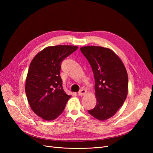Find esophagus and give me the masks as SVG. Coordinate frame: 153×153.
I'll return each mask as SVG.
<instances>
[{
    "mask_svg": "<svg viewBox=\"0 0 153 153\" xmlns=\"http://www.w3.org/2000/svg\"><path fill=\"white\" fill-rule=\"evenodd\" d=\"M87 93V91L85 89H82L78 92V95L79 96H84Z\"/></svg>",
    "mask_w": 153,
    "mask_h": 153,
    "instance_id": "1",
    "label": "esophagus"
}]
</instances>
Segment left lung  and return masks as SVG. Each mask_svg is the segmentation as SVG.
Returning a JSON list of instances; mask_svg holds the SVG:
<instances>
[{"label":"left lung","instance_id":"1","mask_svg":"<svg viewBox=\"0 0 153 153\" xmlns=\"http://www.w3.org/2000/svg\"><path fill=\"white\" fill-rule=\"evenodd\" d=\"M91 66L95 79V108L88 111L100 121L114 115L128 95V78L126 68L114 51L98 46L80 48Z\"/></svg>","mask_w":153,"mask_h":153}]
</instances>
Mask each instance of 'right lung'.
<instances>
[{
    "mask_svg": "<svg viewBox=\"0 0 153 153\" xmlns=\"http://www.w3.org/2000/svg\"><path fill=\"white\" fill-rule=\"evenodd\" d=\"M77 48L72 45L46 47L30 64L25 82L27 100L32 111L45 121L57 118L71 98L62 88L61 64Z\"/></svg>",
    "mask_w": 153,
    "mask_h": 153,
    "instance_id": "add662e5",
    "label": "right lung"
}]
</instances>
